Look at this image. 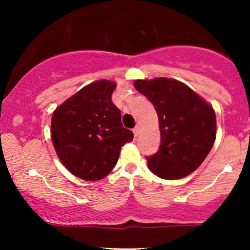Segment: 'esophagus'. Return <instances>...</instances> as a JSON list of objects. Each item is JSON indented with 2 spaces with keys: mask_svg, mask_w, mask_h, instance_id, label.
I'll return each instance as SVG.
<instances>
[{
  "mask_svg": "<svg viewBox=\"0 0 250 250\" xmlns=\"http://www.w3.org/2000/svg\"><path fill=\"white\" fill-rule=\"evenodd\" d=\"M133 133H134V136H137V135H139V133H140V127H139V125H136V127L133 129Z\"/></svg>",
  "mask_w": 250,
  "mask_h": 250,
  "instance_id": "34e87169",
  "label": "esophagus"
}]
</instances>
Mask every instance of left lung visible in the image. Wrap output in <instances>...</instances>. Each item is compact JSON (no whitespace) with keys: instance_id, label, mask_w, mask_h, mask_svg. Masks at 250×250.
Returning <instances> with one entry per match:
<instances>
[{"instance_id":"1","label":"left lung","mask_w":250,"mask_h":250,"mask_svg":"<svg viewBox=\"0 0 250 250\" xmlns=\"http://www.w3.org/2000/svg\"><path fill=\"white\" fill-rule=\"evenodd\" d=\"M134 87L153 103L159 116L161 145L156 153L147 156L149 169L166 180L193 173L213 148L214 109L188 85L175 80H137Z\"/></svg>"}]
</instances>
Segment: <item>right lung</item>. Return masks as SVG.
Listing matches in <instances>:
<instances>
[{"mask_svg":"<svg viewBox=\"0 0 250 250\" xmlns=\"http://www.w3.org/2000/svg\"><path fill=\"white\" fill-rule=\"evenodd\" d=\"M116 84L90 83L63 102L51 119V140L57 156L75 176L101 180L113 170L121 147L133 141L123 128L121 110L111 101Z\"/></svg>","mask_w":250,"mask_h":250,"instance_id":"1","label":"right lung"}]
</instances>
